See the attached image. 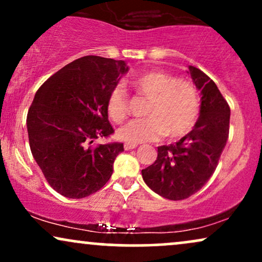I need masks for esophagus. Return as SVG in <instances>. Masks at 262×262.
I'll list each match as a JSON object with an SVG mask.
<instances>
[{"instance_id": "esophagus-1", "label": "esophagus", "mask_w": 262, "mask_h": 262, "mask_svg": "<svg viewBox=\"0 0 262 262\" xmlns=\"http://www.w3.org/2000/svg\"><path fill=\"white\" fill-rule=\"evenodd\" d=\"M138 146V144H133V143H125L124 144V149L125 150H132V149H135Z\"/></svg>"}]
</instances>
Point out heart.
I'll use <instances>...</instances> for the list:
<instances>
[{"label":"heart","mask_w":262,"mask_h":262,"mask_svg":"<svg viewBox=\"0 0 262 262\" xmlns=\"http://www.w3.org/2000/svg\"><path fill=\"white\" fill-rule=\"evenodd\" d=\"M139 95L148 98L146 118L133 119L117 132L118 139L125 143H144L159 138H180L187 134L200 113V97L193 83L179 80L162 71H150L132 81ZM128 96L122 86L111 91L107 112L113 122L121 123L127 118Z\"/></svg>","instance_id":"b5f03b06"}]
</instances>
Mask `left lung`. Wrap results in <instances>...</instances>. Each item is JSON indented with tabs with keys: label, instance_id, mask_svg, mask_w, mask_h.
I'll list each match as a JSON object with an SVG mask.
<instances>
[{
	"label": "left lung",
	"instance_id": "left-lung-1",
	"mask_svg": "<svg viewBox=\"0 0 262 262\" xmlns=\"http://www.w3.org/2000/svg\"><path fill=\"white\" fill-rule=\"evenodd\" d=\"M188 70L202 96L196 124L175 144L159 146L154 164L141 170L144 182L171 201L188 198L206 185L229 137L230 108L217 85L200 69Z\"/></svg>",
	"mask_w": 262,
	"mask_h": 262
}]
</instances>
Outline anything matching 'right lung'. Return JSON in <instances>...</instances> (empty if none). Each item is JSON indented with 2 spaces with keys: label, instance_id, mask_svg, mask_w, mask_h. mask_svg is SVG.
Returning <instances> with one entry per match:
<instances>
[{
  "label": "right lung",
  "instance_id": "add662e5",
  "mask_svg": "<svg viewBox=\"0 0 262 262\" xmlns=\"http://www.w3.org/2000/svg\"><path fill=\"white\" fill-rule=\"evenodd\" d=\"M128 70L123 60L87 55L60 69L35 93L27 116L29 146L47 181L62 196H90L112 176L123 144H91L114 132L108 96Z\"/></svg>",
  "mask_w": 262,
  "mask_h": 262
}]
</instances>
